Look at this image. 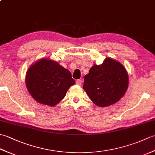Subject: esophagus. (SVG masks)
I'll return each instance as SVG.
<instances>
[{
	"label": "esophagus",
	"instance_id": "obj_1",
	"mask_svg": "<svg viewBox=\"0 0 155 155\" xmlns=\"http://www.w3.org/2000/svg\"><path fill=\"white\" fill-rule=\"evenodd\" d=\"M82 82H83V81H82V80L78 79V80L76 81V84H78V85H81L82 84Z\"/></svg>",
	"mask_w": 155,
	"mask_h": 155
}]
</instances>
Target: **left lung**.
I'll return each instance as SVG.
<instances>
[{"instance_id":"1","label":"left lung","mask_w":155,"mask_h":155,"mask_svg":"<svg viewBox=\"0 0 155 155\" xmlns=\"http://www.w3.org/2000/svg\"><path fill=\"white\" fill-rule=\"evenodd\" d=\"M84 79V90L91 101L101 107L119 101L126 93L128 84L124 67L110 58H107L100 65L94 64Z\"/></svg>"}]
</instances>
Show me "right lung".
<instances>
[{
  "instance_id": "obj_1",
  "label": "right lung",
  "mask_w": 155,
  "mask_h": 155,
  "mask_svg": "<svg viewBox=\"0 0 155 155\" xmlns=\"http://www.w3.org/2000/svg\"><path fill=\"white\" fill-rule=\"evenodd\" d=\"M74 83L70 71L47 59L42 58L31 66L26 76V85L34 99L51 107L63 99Z\"/></svg>"
}]
</instances>
